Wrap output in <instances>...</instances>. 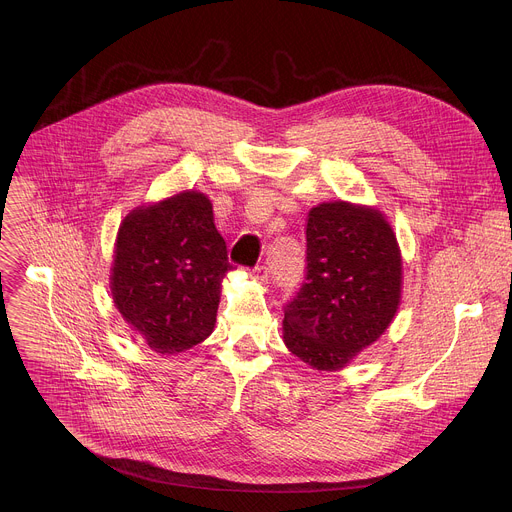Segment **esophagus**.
I'll list each match as a JSON object with an SVG mask.
<instances>
[{"mask_svg":"<svg viewBox=\"0 0 512 512\" xmlns=\"http://www.w3.org/2000/svg\"><path fill=\"white\" fill-rule=\"evenodd\" d=\"M251 273H253V277H255V279H259V281H265V279L269 277V269H267V265H257Z\"/></svg>","mask_w":512,"mask_h":512,"instance_id":"34e87169","label":"esophagus"}]
</instances>
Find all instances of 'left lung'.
<instances>
[{"label":"left lung","mask_w":512,"mask_h":512,"mask_svg":"<svg viewBox=\"0 0 512 512\" xmlns=\"http://www.w3.org/2000/svg\"><path fill=\"white\" fill-rule=\"evenodd\" d=\"M306 281L285 306L283 342L316 371H338L391 324L403 263L377 208L322 202L308 212Z\"/></svg>","instance_id":"8db88e82"}]
</instances>
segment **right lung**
<instances>
[{
    "label": "right lung",
    "mask_w": 512,
    "mask_h": 512,
    "mask_svg": "<svg viewBox=\"0 0 512 512\" xmlns=\"http://www.w3.org/2000/svg\"><path fill=\"white\" fill-rule=\"evenodd\" d=\"M227 271V243L214 227L210 200L186 190L123 218L111 294L145 344L170 356L212 334Z\"/></svg>",
    "instance_id": "add662e5"
}]
</instances>
